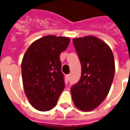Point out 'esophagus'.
<instances>
[{"label":"esophagus","mask_w":130,"mask_h":130,"mask_svg":"<svg viewBox=\"0 0 130 130\" xmlns=\"http://www.w3.org/2000/svg\"><path fill=\"white\" fill-rule=\"evenodd\" d=\"M70 78H71V75L70 74H68L67 76H66V79L68 81H70Z\"/></svg>","instance_id":"obj_1"}]
</instances>
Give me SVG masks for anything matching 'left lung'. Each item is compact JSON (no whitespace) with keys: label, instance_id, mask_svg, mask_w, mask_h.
<instances>
[{"label":"left lung","instance_id":"8db88e82","mask_svg":"<svg viewBox=\"0 0 130 130\" xmlns=\"http://www.w3.org/2000/svg\"><path fill=\"white\" fill-rule=\"evenodd\" d=\"M73 44L82 65L81 79L71 88L74 105L90 111L100 104L108 95L115 74L111 49L98 37L74 38Z\"/></svg>","mask_w":130,"mask_h":130}]
</instances>
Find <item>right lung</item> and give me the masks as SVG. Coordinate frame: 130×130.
Segmentation results:
<instances>
[{
    "label": "right lung",
    "instance_id": "obj_1",
    "mask_svg": "<svg viewBox=\"0 0 130 130\" xmlns=\"http://www.w3.org/2000/svg\"><path fill=\"white\" fill-rule=\"evenodd\" d=\"M70 42L69 37L46 35L31 44L24 54L21 62L24 91L37 110L53 109L65 88L60 54Z\"/></svg>",
    "mask_w": 130,
    "mask_h": 130
}]
</instances>
